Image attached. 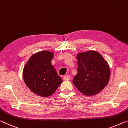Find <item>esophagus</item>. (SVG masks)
I'll list each match as a JSON object with an SVG mask.
<instances>
[{"instance_id": "obj_1", "label": "esophagus", "mask_w": 128, "mask_h": 128, "mask_svg": "<svg viewBox=\"0 0 128 128\" xmlns=\"http://www.w3.org/2000/svg\"><path fill=\"white\" fill-rule=\"evenodd\" d=\"M64 80H70V76H64Z\"/></svg>"}]
</instances>
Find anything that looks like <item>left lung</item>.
<instances>
[{
  "label": "left lung",
  "mask_w": 128,
  "mask_h": 128,
  "mask_svg": "<svg viewBox=\"0 0 128 128\" xmlns=\"http://www.w3.org/2000/svg\"><path fill=\"white\" fill-rule=\"evenodd\" d=\"M76 60L78 72L72 83L84 95H96L109 81L110 69L109 64L100 53L94 50L78 53Z\"/></svg>",
  "instance_id": "8db88e82"
}]
</instances>
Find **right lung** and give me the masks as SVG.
<instances>
[{
    "mask_svg": "<svg viewBox=\"0 0 128 128\" xmlns=\"http://www.w3.org/2000/svg\"><path fill=\"white\" fill-rule=\"evenodd\" d=\"M53 52L48 50L33 54L23 70L24 83L31 92L42 97L55 93L63 82L52 64Z\"/></svg>",
    "mask_w": 128,
    "mask_h": 128,
    "instance_id": "add662e5",
    "label": "right lung"
}]
</instances>
